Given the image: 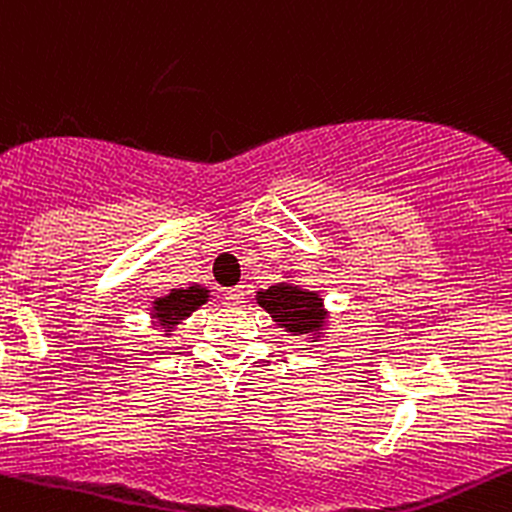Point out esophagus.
<instances>
[{
    "label": "esophagus",
    "mask_w": 512,
    "mask_h": 512,
    "mask_svg": "<svg viewBox=\"0 0 512 512\" xmlns=\"http://www.w3.org/2000/svg\"><path fill=\"white\" fill-rule=\"evenodd\" d=\"M243 296H245L243 286H235V289L226 291V296H223V299H226L228 306H240V303H243Z\"/></svg>",
    "instance_id": "34e87169"
}]
</instances>
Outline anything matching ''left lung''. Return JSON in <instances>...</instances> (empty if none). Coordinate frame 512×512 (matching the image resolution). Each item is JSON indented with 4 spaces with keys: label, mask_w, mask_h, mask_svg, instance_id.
<instances>
[{
    "label": "left lung",
    "mask_w": 512,
    "mask_h": 512,
    "mask_svg": "<svg viewBox=\"0 0 512 512\" xmlns=\"http://www.w3.org/2000/svg\"><path fill=\"white\" fill-rule=\"evenodd\" d=\"M255 301L279 328H284L286 335H294L296 340L318 342L328 335L330 313L323 296L301 286L291 274H284L282 282L269 289H257Z\"/></svg>",
    "instance_id": "left-lung-1"
}]
</instances>
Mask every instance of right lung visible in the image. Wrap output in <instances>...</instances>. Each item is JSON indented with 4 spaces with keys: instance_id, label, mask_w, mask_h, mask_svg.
Listing matches in <instances>:
<instances>
[{
    "instance_id": "1",
    "label": "right lung",
    "mask_w": 512,
    "mask_h": 512,
    "mask_svg": "<svg viewBox=\"0 0 512 512\" xmlns=\"http://www.w3.org/2000/svg\"><path fill=\"white\" fill-rule=\"evenodd\" d=\"M211 289L209 286L192 284L187 289H170L165 296H157V299L150 301V320L157 330L165 333V338L177 330V325H182L196 308H201L204 303H209Z\"/></svg>"
}]
</instances>
